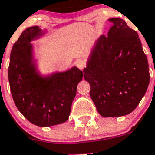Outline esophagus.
Listing matches in <instances>:
<instances>
[{
	"label": "esophagus",
	"instance_id": "obj_1",
	"mask_svg": "<svg viewBox=\"0 0 155 155\" xmlns=\"http://www.w3.org/2000/svg\"><path fill=\"white\" fill-rule=\"evenodd\" d=\"M77 66H78V68L80 70H83L85 68L86 61L84 60H83V59H80V60L77 61Z\"/></svg>",
	"mask_w": 155,
	"mask_h": 155
}]
</instances>
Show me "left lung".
<instances>
[{
	"label": "left lung",
	"instance_id": "obj_1",
	"mask_svg": "<svg viewBox=\"0 0 155 155\" xmlns=\"http://www.w3.org/2000/svg\"><path fill=\"white\" fill-rule=\"evenodd\" d=\"M107 36L94 43L84 78L90 84V96L103 117L132 113L146 93L150 81L147 59L136 31L118 18Z\"/></svg>",
	"mask_w": 155,
	"mask_h": 155
}]
</instances>
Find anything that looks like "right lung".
Returning <instances> with one entry per match:
<instances>
[{"label":"right lung","mask_w":155,"mask_h":155,"mask_svg":"<svg viewBox=\"0 0 155 155\" xmlns=\"http://www.w3.org/2000/svg\"><path fill=\"white\" fill-rule=\"evenodd\" d=\"M46 34L39 26L22 31L12 47L8 80L19 112L34 125L50 127L68 120L83 73L77 67L42 76L33 56V40Z\"/></svg>","instance_id":"1"}]
</instances>
